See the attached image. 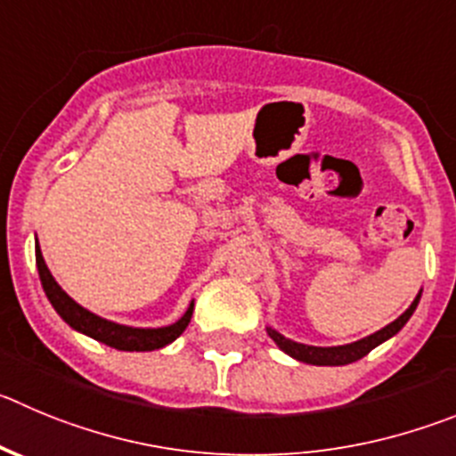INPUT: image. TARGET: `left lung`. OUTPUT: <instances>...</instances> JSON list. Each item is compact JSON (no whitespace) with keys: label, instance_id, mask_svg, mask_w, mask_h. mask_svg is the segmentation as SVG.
Returning a JSON list of instances; mask_svg holds the SVG:
<instances>
[{"label":"left lung","instance_id":"obj_1","mask_svg":"<svg viewBox=\"0 0 456 456\" xmlns=\"http://www.w3.org/2000/svg\"><path fill=\"white\" fill-rule=\"evenodd\" d=\"M419 301H420V295H416V299L411 301L410 308H407L401 317L395 319V322H391L389 326L380 329L378 333L369 335V338L357 339V342L353 344H344V346H310V344L292 342V339H288L286 335H281L279 330H274L272 326H267L265 330L267 335L274 339V344L281 348V351L288 353V355L295 357V360H299V362L317 364V367H342V364L357 362V360L367 355L369 351H373V348L380 346L382 342L394 338V335L398 333L407 322H410V317L414 314Z\"/></svg>","mask_w":456,"mask_h":456}]
</instances>
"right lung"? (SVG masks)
<instances>
[{"label":"right lung","mask_w":456,"mask_h":456,"mask_svg":"<svg viewBox=\"0 0 456 456\" xmlns=\"http://www.w3.org/2000/svg\"><path fill=\"white\" fill-rule=\"evenodd\" d=\"M36 265L42 281V290H45L46 299L51 301L55 313L61 314L74 330L96 339V342H103L108 344V346L118 348V351H157V348H164L166 344L175 342V339L184 333L186 326H189L191 322V314H193V301H191L186 313L177 319L175 324L170 326H161V329H134V326L117 324V322L99 317V314H94L92 310L76 304V301L58 286V281L51 276L49 267H46L45 258H42L40 245H36Z\"/></svg>","instance_id":"add662e5"}]
</instances>
